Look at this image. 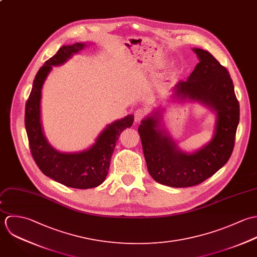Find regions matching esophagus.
Wrapping results in <instances>:
<instances>
[{
  "label": "esophagus",
  "mask_w": 257,
  "mask_h": 257,
  "mask_svg": "<svg viewBox=\"0 0 257 257\" xmlns=\"http://www.w3.org/2000/svg\"><path fill=\"white\" fill-rule=\"evenodd\" d=\"M144 116H145V112H144V110L143 109H137L136 111H135V118H134V120H135V122L136 123H139L143 118H144Z\"/></svg>",
  "instance_id": "34e87169"
}]
</instances>
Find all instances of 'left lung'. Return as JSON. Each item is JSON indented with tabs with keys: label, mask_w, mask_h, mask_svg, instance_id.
<instances>
[{
	"label": "left lung",
	"mask_w": 257,
	"mask_h": 257,
	"mask_svg": "<svg viewBox=\"0 0 257 257\" xmlns=\"http://www.w3.org/2000/svg\"><path fill=\"white\" fill-rule=\"evenodd\" d=\"M200 62L188 77L174 87L176 99L199 101L216 113L214 135L202 149L188 154L160 129L161 115L142 120L138 128L149 174L156 182L173 188L203 183L230 158L239 122V103L228 70L209 52L194 49Z\"/></svg>",
	"instance_id": "1"
}]
</instances>
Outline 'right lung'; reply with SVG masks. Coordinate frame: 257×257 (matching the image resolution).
<instances>
[{"instance_id": "add662e5", "label": "right lung", "mask_w": 257, "mask_h": 257, "mask_svg": "<svg viewBox=\"0 0 257 257\" xmlns=\"http://www.w3.org/2000/svg\"><path fill=\"white\" fill-rule=\"evenodd\" d=\"M87 45L76 43L62 46L38 71L26 103L25 125L32 156L40 170L55 182L74 189H91L101 185L108 174L110 159L120 134L132 126L134 115H128L109 124L96 142L78 153H60L49 144L42 128L41 98L44 82L52 66L64 63L73 53Z\"/></svg>"}]
</instances>
